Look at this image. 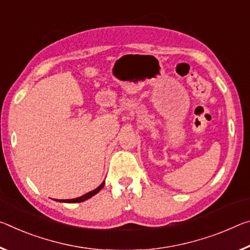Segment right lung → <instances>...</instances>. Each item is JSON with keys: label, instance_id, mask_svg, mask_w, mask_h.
Instances as JSON below:
<instances>
[{"label": "right lung", "instance_id": "1", "mask_svg": "<svg viewBox=\"0 0 250 250\" xmlns=\"http://www.w3.org/2000/svg\"><path fill=\"white\" fill-rule=\"evenodd\" d=\"M104 181L102 182V184H101L100 186H99L98 188L92 190V191L85 193V195H83V196L79 197V198H74V199H62V200L55 199V200L60 201V203H70V204H73V203H82V201H84V200H86V199H89V198H91L92 196L97 195V193H98L99 191H100V190H101L102 188H104Z\"/></svg>", "mask_w": 250, "mask_h": 250}]
</instances>
